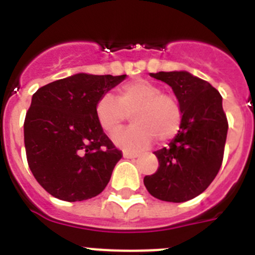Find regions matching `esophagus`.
Here are the masks:
<instances>
[{"mask_svg":"<svg viewBox=\"0 0 255 255\" xmlns=\"http://www.w3.org/2000/svg\"><path fill=\"white\" fill-rule=\"evenodd\" d=\"M124 157H125V158L132 159V158H138V157H139V154H136V153H129V152H124Z\"/></svg>","mask_w":255,"mask_h":255,"instance_id":"obj_1","label":"esophagus"}]
</instances>
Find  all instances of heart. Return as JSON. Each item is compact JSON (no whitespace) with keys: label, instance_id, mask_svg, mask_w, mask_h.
<instances>
[{"label":"heart","instance_id":"b5f03b06","mask_svg":"<svg viewBox=\"0 0 255 255\" xmlns=\"http://www.w3.org/2000/svg\"><path fill=\"white\" fill-rule=\"evenodd\" d=\"M96 120L108 135L116 134L130 115L134 125L114 138L125 150H141L158 139L161 143L172 140L180 132L184 111L176 96L163 93L155 83L138 79L123 85L115 100L105 94L94 106Z\"/></svg>","mask_w":255,"mask_h":255}]
</instances>
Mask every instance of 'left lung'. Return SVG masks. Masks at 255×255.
Returning <instances> with one entry per match:
<instances>
[{"label": "left lung", "mask_w": 255, "mask_h": 255, "mask_svg": "<svg viewBox=\"0 0 255 255\" xmlns=\"http://www.w3.org/2000/svg\"><path fill=\"white\" fill-rule=\"evenodd\" d=\"M150 76L172 88L184 120L168 147L154 152L159 167L144 177V185L157 199L181 203L202 194L217 176L229 123L222 97L206 80L186 71H159Z\"/></svg>", "instance_id": "8db88e82"}]
</instances>
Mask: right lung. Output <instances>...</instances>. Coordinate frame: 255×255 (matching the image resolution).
<instances>
[{
    "label": "right lung",
    "instance_id": "right-lung-1",
    "mask_svg": "<svg viewBox=\"0 0 255 255\" xmlns=\"http://www.w3.org/2000/svg\"><path fill=\"white\" fill-rule=\"evenodd\" d=\"M126 75L76 74L39 88L24 121L29 168L39 185L61 200L101 194L123 157L100 128L94 106Z\"/></svg>",
    "mask_w": 255,
    "mask_h": 255
}]
</instances>
